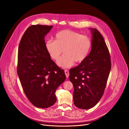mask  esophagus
Returning <instances> with one entry per match:
<instances>
[{
	"instance_id": "esophagus-1",
	"label": "esophagus",
	"mask_w": 129,
	"mask_h": 129,
	"mask_svg": "<svg viewBox=\"0 0 129 129\" xmlns=\"http://www.w3.org/2000/svg\"><path fill=\"white\" fill-rule=\"evenodd\" d=\"M65 75L67 78H68L69 77V71L68 70H65Z\"/></svg>"
}]
</instances>
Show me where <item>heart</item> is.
<instances>
[{
    "mask_svg": "<svg viewBox=\"0 0 129 129\" xmlns=\"http://www.w3.org/2000/svg\"><path fill=\"white\" fill-rule=\"evenodd\" d=\"M92 42L89 37L80 33L66 29L56 34L55 40L46 42L45 47L50 57L57 61L63 68L72 66L74 63H81L86 60L90 52Z\"/></svg>",
    "mask_w": 129,
    "mask_h": 129,
    "instance_id": "heart-1",
    "label": "heart"
}]
</instances>
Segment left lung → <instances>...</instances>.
I'll return each instance as SVG.
<instances>
[{"label": "left lung", "instance_id": "obj_1", "mask_svg": "<svg viewBox=\"0 0 129 129\" xmlns=\"http://www.w3.org/2000/svg\"><path fill=\"white\" fill-rule=\"evenodd\" d=\"M92 34L91 50L85 61L69 70L74 87L75 105L82 109L95 106L103 95L111 68V57L103 36L96 28Z\"/></svg>", "mask_w": 129, "mask_h": 129}]
</instances>
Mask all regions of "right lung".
Returning <instances> with one entry per match:
<instances>
[{
    "instance_id": "1",
    "label": "right lung",
    "mask_w": 129,
    "mask_h": 129,
    "mask_svg": "<svg viewBox=\"0 0 129 129\" xmlns=\"http://www.w3.org/2000/svg\"><path fill=\"white\" fill-rule=\"evenodd\" d=\"M52 27L29 26L18 47L17 73L24 92L33 105L41 108L56 102V91L66 79L64 70L51 60L46 49L44 37Z\"/></svg>"
}]
</instances>
